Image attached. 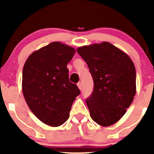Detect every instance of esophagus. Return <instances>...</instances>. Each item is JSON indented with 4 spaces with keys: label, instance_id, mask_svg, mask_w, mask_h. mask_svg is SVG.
<instances>
[{
    "label": "esophagus",
    "instance_id": "esophagus-1",
    "mask_svg": "<svg viewBox=\"0 0 154 154\" xmlns=\"http://www.w3.org/2000/svg\"><path fill=\"white\" fill-rule=\"evenodd\" d=\"M77 87H78V88L79 90H82V83L81 82H78L77 83Z\"/></svg>",
    "mask_w": 154,
    "mask_h": 154
}]
</instances>
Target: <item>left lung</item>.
<instances>
[{"label": "left lung", "mask_w": 154, "mask_h": 154, "mask_svg": "<svg viewBox=\"0 0 154 154\" xmlns=\"http://www.w3.org/2000/svg\"><path fill=\"white\" fill-rule=\"evenodd\" d=\"M94 82L86 99L90 115L98 125L117 122L131 105L136 93L135 65L128 54L108 42L79 47Z\"/></svg>", "instance_id": "obj_1"}]
</instances>
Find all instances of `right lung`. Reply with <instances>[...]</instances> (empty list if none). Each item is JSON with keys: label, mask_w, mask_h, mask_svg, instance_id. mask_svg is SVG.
<instances>
[{"label": "right lung", "mask_w": 154, "mask_h": 154, "mask_svg": "<svg viewBox=\"0 0 154 154\" xmlns=\"http://www.w3.org/2000/svg\"><path fill=\"white\" fill-rule=\"evenodd\" d=\"M75 49L53 42L35 51L26 59L22 72V92L32 112L51 127L63 125L80 91L69 82L67 63Z\"/></svg>", "instance_id": "obj_1"}]
</instances>
